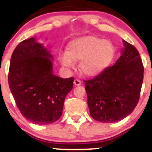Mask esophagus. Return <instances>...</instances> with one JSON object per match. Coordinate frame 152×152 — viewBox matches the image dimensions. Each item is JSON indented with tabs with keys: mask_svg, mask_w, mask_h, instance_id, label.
Instances as JSON below:
<instances>
[{
	"mask_svg": "<svg viewBox=\"0 0 152 152\" xmlns=\"http://www.w3.org/2000/svg\"><path fill=\"white\" fill-rule=\"evenodd\" d=\"M73 83H74V85H76V86H79V85H82V82H81L79 79H75L74 82H73Z\"/></svg>",
	"mask_w": 152,
	"mask_h": 152,
	"instance_id": "obj_1",
	"label": "esophagus"
}]
</instances>
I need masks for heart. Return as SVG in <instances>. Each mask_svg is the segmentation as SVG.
Masks as SVG:
<instances>
[{
  "instance_id": "heart-1",
  "label": "heart",
  "mask_w": 152,
  "mask_h": 152,
  "mask_svg": "<svg viewBox=\"0 0 152 152\" xmlns=\"http://www.w3.org/2000/svg\"><path fill=\"white\" fill-rule=\"evenodd\" d=\"M115 48L113 42L95 36L75 39L69 45V52H64L59 59L67 69L76 67V60H81L79 69L83 74L94 76L105 70L114 59Z\"/></svg>"
}]
</instances>
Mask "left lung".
I'll use <instances>...</instances> for the list:
<instances>
[{"label":"left lung","mask_w":152,"mask_h":152,"mask_svg":"<svg viewBox=\"0 0 152 152\" xmlns=\"http://www.w3.org/2000/svg\"><path fill=\"white\" fill-rule=\"evenodd\" d=\"M122 54L114 65L90 80H85L87 104L91 117L114 123L128 116L140 99L143 65L138 50L123 40Z\"/></svg>","instance_id":"left-lung-1"}]
</instances>
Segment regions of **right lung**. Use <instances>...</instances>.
Listing matches in <instances>:
<instances>
[{
	"label": "right lung",
	"instance_id": "right-lung-1",
	"mask_svg": "<svg viewBox=\"0 0 152 152\" xmlns=\"http://www.w3.org/2000/svg\"><path fill=\"white\" fill-rule=\"evenodd\" d=\"M53 56L34 37L22 41L12 53L9 85L21 114L32 123L46 125L62 114L74 78L53 74Z\"/></svg>",
	"mask_w": 152,
	"mask_h": 152
}]
</instances>
